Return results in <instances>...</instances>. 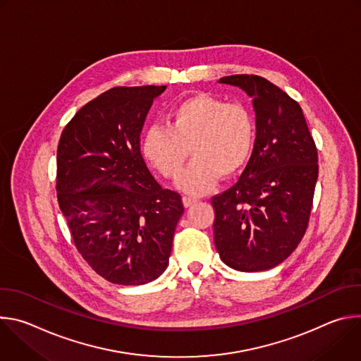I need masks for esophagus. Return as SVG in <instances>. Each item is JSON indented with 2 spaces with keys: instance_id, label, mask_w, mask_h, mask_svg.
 <instances>
[{
  "instance_id": "obj_1",
  "label": "esophagus",
  "mask_w": 361,
  "mask_h": 361,
  "mask_svg": "<svg viewBox=\"0 0 361 361\" xmlns=\"http://www.w3.org/2000/svg\"><path fill=\"white\" fill-rule=\"evenodd\" d=\"M197 201H198V198L191 197V195H184V197H183V204H184V207H191V205H192L194 202H197Z\"/></svg>"
}]
</instances>
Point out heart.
<instances>
[{"label": "heart", "mask_w": 361, "mask_h": 361, "mask_svg": "<svg viewBox=\"0 0 361 361\" xmlns=\"http://www.w3.org/2000/svg\"><path fill=\"white\" fill-rule=\"evenodd\" d=\"M167 123L145 128L142 154L164 177L174 178L191 151L194 159L177 181L188 194L210 190L220 176H235L252 154L255 124L244 106L195 94L177 102Z\"/></svg>", "instance_id": "obj_1"}]
</instances>
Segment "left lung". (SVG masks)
Here are the masks:
<instances>
[{"label":"left lung","instance_id":"1","mask_svg":"<svg viewBox=\"0 0 361 361\" xmlns=\"http://www.w3.org/2000/svg\"><path fill=\"white\" fill-rule=\"evenodd\" d=\"M221 84L252 98L255 142L238 181L214 195V244L238 271H264L297 248L310 219L319 176L317 148L298 102L259 75H228Z\"/></svg>","mask_w":361,"mask_h":361}]
</instances>
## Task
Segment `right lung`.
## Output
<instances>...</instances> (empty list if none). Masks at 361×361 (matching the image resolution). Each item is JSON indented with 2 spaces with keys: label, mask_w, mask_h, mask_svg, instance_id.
Returning <instances> with one entry per match:
<instances>
[{
  "label": "right lung",
  "mask_w": 361,
  "mask_h": 361,
  "mask_svg": "<svg viewBox=\"0 0 361 361\" xmlns=\"http://www.w3.org/2000/svg\"><path fill=\"white\" fill-rule=\"evenodd\" d=\"M166 85L116 87L85 104L57 148V198L74 244L110 283L140 286L169 266L181 195L147 169L140 134Z\"/></svg>",
  "instance_id": "obj_1"
}]
</instances>
